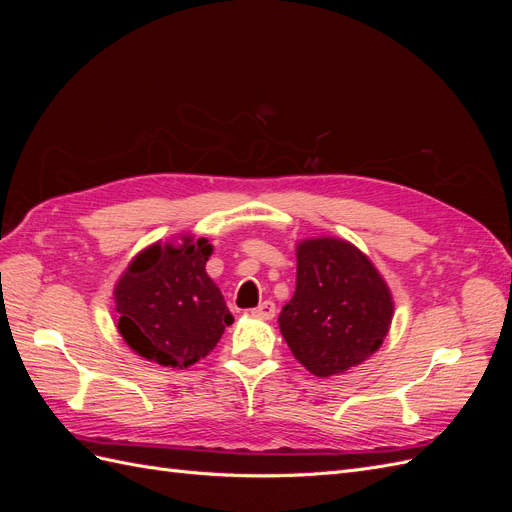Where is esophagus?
I'll use <instances>...</instances> for the list:
<instances>
[{
	"mask_svg": "<svg viewBox=\"0 0 512 512\" xmlns=\"http://www.w3.org/2000/svg\"><path fill=\"white\" fill-rule=\"evenodd\" d=\"M252 314L256 318H262V320H273L275 318V303L273 301H262L256 309H252Z\"/></svg>",
	"mask_w": 512,
	"mask_h": 512,
	"instance_id": "esophagus-1",
	"label": "esophagus"
}]
</instances>
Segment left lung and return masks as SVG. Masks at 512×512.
Here are the masks:
<instances>
[{"label":"left lung","instance_id":"1","mask_svg":"<svg viewBox=\"0 0 512 512\" xmlns=\"http://www.w3.org/2000/svg\"><path fill=\"white\" fill-rule=\"evenodd\" d=\"M391 318L389 288L354 245L309 239L297 247V288L277 322L294 359L314 376L363 363L380 348Z\"/></svg>","mask_w":512,"mask_h":512}]
</instances>
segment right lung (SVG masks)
<instances>
[{"mask_svg": "<svg viewBox=\"0 0 512 512\" xmlns=\"http://www.w3.org/2000/svg\"><path fill=\"white\" fill-rule=\"evenodd\" d=\"M211 252V243L198 239L164 250L151 245L134 258L115 288L117 329L132 350L183 369L218 346L235 318L205 271Z\"/></svg>", "mask_w": 512, "mask_h": 512, "instance_id": "right-lung-1", "label": "right lung"}]
</instances>
